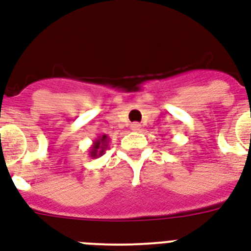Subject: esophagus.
<instances>
[{
    "label": "esophagus",
    "mask_w": 251,
    "mask_h": 251,
    "mask_svg": "<svg viewBox=\"0 0 251 251\" xmlns=\"http://www.w3.org/2000/svg\"><path fill=\"white\" fill-rule=\"evenodd\" d=\"M130 127H131L132 131H136V132L142 131V125H140L139 122H134V124H131V126H130Z\"/></svg>",
    "instance_id": "34e87169"
}]
</instances>
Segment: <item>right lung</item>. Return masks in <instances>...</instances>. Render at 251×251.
Listing matches in <instances>:
<instances>
[{"label": "right lung", "instance_id": "add662e5", "mask_svg": "<svg viewBox=\"0 0 251 251\" xmlns=\"http://www.w3.org/2000/svg\"><path fill=\"white\" fill-rule=\"evenodd\" d=\"M108 143H109V138L106 135V134L98 136V138L94 140L93 145H92L89 149L90 157L98 158L100 157V155L104 154V153H106V149L108 148Z\"/></svg>", "mask_w": 251, "mask_h": 251}]
</instances>
